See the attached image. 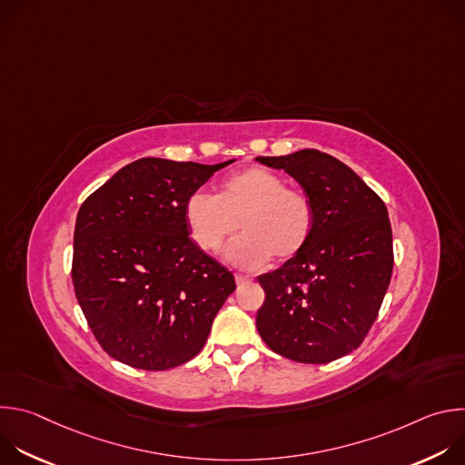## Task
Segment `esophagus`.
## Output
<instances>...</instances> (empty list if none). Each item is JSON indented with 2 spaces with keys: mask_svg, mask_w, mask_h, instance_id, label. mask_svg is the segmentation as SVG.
Masks as SVG:
<instances>
[{
  "mask_svg": "<svg viewBox=\"0 0 465 465\" xmlns=\"http://www.w3.org/2000/svg\"><path fill=\"white\" fill-rule=\"evenodd\" d=\"M252 280L248 276H242V274H235V283L237 285H244V283H250Z\"/></svg>",
  "mask_w": 465,
  "mask_h": 465,
  "instance_id": "34e87169",
  "label": "esophagus"
}]
</instances>
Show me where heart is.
<instances>
[{"instance_id": "obj_1", "label": "heart", "mask_w": 465, "mask_h": 465, "mask_svg": "<svg viewBox=\"0 0 465 465\" xmlns=\"http://www.w3.org/2000/svg\"><path fill=\"white\" fill-rule=\"evenodd\" d=\"M191 239L206 252H215L241 226L224 257L246 271L262 269L274 255L278 261L296 257L314 228L311 198L262 167H248L224 178L221 194L193 191L183 206Z\"/></svg>"}]
</instances>
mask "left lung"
<instances>
[{
	"label": "left lung",
	"mask_w": 465,
	"mask_h": 465,
	"mask_svg": "<svg viewBox=\"0 0 465 465\" xmlns=\"http://www.w3.org/2000/svg\"><path fill=\"white\" fill-rule=\"evenodd\" d=\"M311 198L307 246L257 278L264 302L255 325L274 353L325 364L357 350L371 329L393 271L391 226L381 196L348 165L314 149L261 156Z\"/></svg>",
	"instance_id": "8db88e82"
}]
</instances>
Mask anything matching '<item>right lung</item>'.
Wrapping results in <instances>:
<instances>
[{"label":"right lung","mask_w":465,"mask_h":465,"mask_svg":"<svg viewBox=\"0 0 465 465\" xmlns=\"http://www.w3.org/2000/svg\"><path fill=\"white\" fill-rule=\"evenodd\" d=\"M217 165L142 158L83 203L72 280L101 348L132 368L162 371L201 351L233 274L189 237L183 206Z\"/></svg>","instance_id":"1"}]
</instances>
